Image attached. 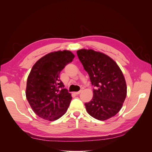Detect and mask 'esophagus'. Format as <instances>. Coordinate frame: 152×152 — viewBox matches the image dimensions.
<instances>
[{"instance_id": "esophagus-1", "label": "esophagus", "mask_w": 152, "mask_h": 152, "mask_svg": "<svg viewBox=\"0 0 152 152\" xmlns=\"http://www.w3.org/2000/svg\"><path fill=\"white\" fill-rule=\"evenodd\" d=\"M82 92V90H80V91H77V92H75V94H77V95H78V94H79L80 93Z\"/></svg>"}]
</instances>
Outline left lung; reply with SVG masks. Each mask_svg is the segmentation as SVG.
Returning a JSON list of instances; mask_svg holds the SVG:
<instances>
[{
	"mask_svg": "<svg viewBox=\"0 0 152 152\" xmlns=\"http://www.w3.org/2000/svg\"><path fill=\"white\" fill-rule=\"evenodd\" d=\"M77 56L88 73L93 89V97L85 103L91 116L106 121L120 111L127 95L125 78L116 62L103 53L82 49Z\"/></svg>",
	"mask_w": 152,
	"mask_h": 152,
	"instance_id": "left-lung-1",
	"label": "left lung"
}]
</instances>
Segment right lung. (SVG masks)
<instances>
[{
    "instance_id": "1",
    "label": "right lung",
    "mask_w": 152,
    "mask_h": 152,
    "mask_svg": "<svg viewBox=\"0 0 152 152\" xmlns=\"http://www.w3.org/2000/svg\"><path fill=\"white\" fill-rule=\"evenodd\" d=\"M75 55L64 50L47 54L32 67L26 82V97L31 109L44 120L56 121L66 112L72 99L64 88L59 73Z\"/></svg>"
}]
</instances>
